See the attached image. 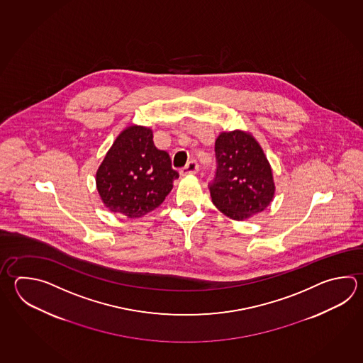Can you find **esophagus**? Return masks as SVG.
<instances>
[{"label":"esophagus","instance_id":"esophagus-1","mask_svg":"<svg viewBox=\"0 0 363 363\" xmlns=\"http://www.w3.org/2000/svg\"><path fill=\"white\" fill-rule=\"evenodd\" d=\"M198 170H199V164H198V162H196V160H190L189 163L186 164L184 168H181L179 173H181L182 176H187V174H195Z\"/></svg>","mask_w":363,"mask_h":363}]
</instances>
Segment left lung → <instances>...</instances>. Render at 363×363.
Listing matches in <instances>:
<instances>
[{
    "label": "left lung",
    "mask_w": 363,
    "mask_h": 363,
    "mask_svg": "<svg viewBox=\"0 0 363 363\" xmlns=\"http://www.w3.org/2000/svg\"><path fill=\"white\" fill-rule=\"evenodd\" d=\"M216 174L211 196L223 215L242 221L262 212L274 196L273 173L251 134L225 132L216 140Z\"/></svg>",
    "instance_id": "8db88e82"
}]
</instances>
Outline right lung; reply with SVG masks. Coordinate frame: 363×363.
I'll return each instance as SVG.
<instances>
[{"instance_id": "right-lung-1", "label": "right lung", "mask_w": 363, "mask_h": 363, "mask_svg": "<svg viewBox=\"0 0 363 363\" xmlns=\"http://www.w3.org/2000/svg\"><path fill=\"white\" fill-rule=\"evenodd\" d=\"M178 177L169 154L155 147L152 130L128 126L96 172V189L111 212L137 218L159 207Z\"/></svg>"}]
</instances>
